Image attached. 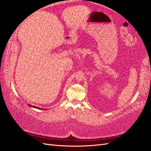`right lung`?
<instances>
[{"label":"right lung","instance_id":"obj_1","mask_svg":"<svg viewBox=\"0 0 151 151\" xmlns=\"http://www.w3.org/2000/svg\"><path fill=\"white\" fill-rule=\"evenodd\" d=\"M30 106H32V107H34V108H36V109H39L38 107H36V106H32V105H29Z\"/></svg>","mask_w":151,"mask_h":151}]
</instances>
